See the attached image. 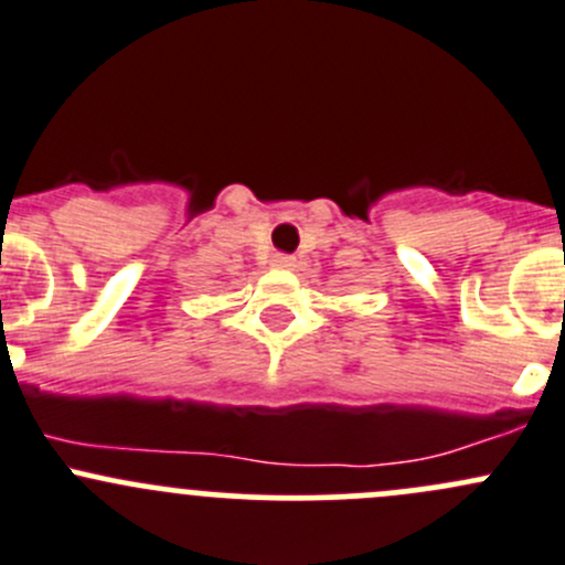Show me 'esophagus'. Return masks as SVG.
Masks as SVG:
<instances>
[{"mask_svg":"<svg viewBox=\"0 0 565 565\" xmlns=\"http://www.w3.org/2000/svg\"><path fill=\"white\" fill-rule=\"evenodd\" d=\"M273 262H276L278 267H292V265H295V256H289V254H278L276 259H273Z\"/></svg>","mask_w":565,"mask_h":565,"instance_id":"obj_1","label":"esophagus"}]
</instances>
